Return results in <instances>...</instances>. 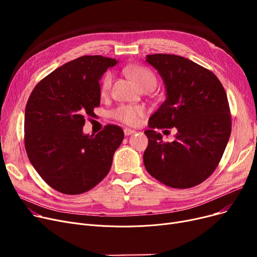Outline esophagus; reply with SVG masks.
I'll use <instances>...</instances> for the list:
<instances>
[{"instance_id":"esophagus-1","label":"esophagus","mask_w":257,"mask_h":257,"mask_svg":"<svg viewBox=\"0 0 257 257\" xmlns=\"http://www.w3.org/2000/svg\"><path fill=\"white\" fill-rule=\"evenodd\" d=\"M124 133H125V136L128 137V136H131V134H133V133H136V130H132L130 128H125Z\"/></svg>"}]
</instances>
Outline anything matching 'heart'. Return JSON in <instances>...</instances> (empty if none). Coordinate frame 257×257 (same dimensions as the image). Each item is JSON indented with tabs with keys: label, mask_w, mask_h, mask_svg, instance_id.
<instances>
[{
	"label": "heart",
	"mask_w": 257,
	"mask_h": 257,
	"mask_svg": "<svg viewBox=\"0 0 257 257\" xmlns=\"http://www.w3.org/2000/svg\"><path fill=\"white\" fill-rule=\"evenodd\" d=\"M128 74L136 81L141 89L154 88L157 84V79L154 73L143 65H134L127 69ZM112 83V74L107 72L101 81L100 90L104 94L110 89ZM145 114L144 107L139 105H119L111 111V116L116 120L126 125H137L142 116Z\"/></svg>",
	"instance_id": "heart-1"
}]
</instances>
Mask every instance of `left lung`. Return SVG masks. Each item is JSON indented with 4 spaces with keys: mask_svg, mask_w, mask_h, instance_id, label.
Masks as SVG:
<instances>
[{
    "mask_svg": "<svg viewBox=\"0 0 257 257\" xmlns=\"http://www.w3.org/2000/svg\"><path fill=\"white\" fill-rule=\"evenodd\" d=\"M163 77L167 99L149 118L145 168L170 187L190 188L217 169L231 133L225 89L211 71L187 58L154 54L147 59ZM156 128L177 131L165 143Z\"/></svg>",
    "mask_w": 257,
    "mask_h": 257,
    "instance_id": "1",
    "label": "left lung"
}]
</instances>
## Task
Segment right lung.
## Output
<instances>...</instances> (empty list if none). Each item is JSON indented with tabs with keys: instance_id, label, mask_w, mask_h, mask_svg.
<instances>
[{
	"instance_id": "1",
	"label": "right lung",
	"mask_w": 257,
	"mask_h": 257,
	"mask_svg": "<svg viewBox=\"0 0 257 257\" xmlns=\"http://www.w3.org/2000/svg\"><path fill=\"white\" fill-rule=\"evenodd\" d=\"M115 59L82 56L56 69L32 90L25 111V148L44 181L65 195L88 192L109 172L124 140L119 126L85 136V117L100 106L99 80Z\"/></svg>"
}]
</instances>
